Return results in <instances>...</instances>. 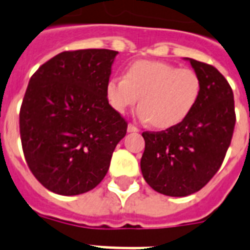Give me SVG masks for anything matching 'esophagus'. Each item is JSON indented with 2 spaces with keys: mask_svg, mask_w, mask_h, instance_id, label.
<instances>
[{
  "mask_svg": "<svg viewBox=\"0 0 250 250\" xmlns=\"http://www.w3.org/2000/svg\"><path fill=\"white\" fill-rule=\"evenodd\" d=\"M127 131H128V132H139V128H137L136 125H133L129 123L128 127H127Z\"/></svg>",
  "mask_w": 250,
  "mask_h": 250,
  "instance_id": "esophagus-1",
  "label": "esophagus"
}]
</instances>
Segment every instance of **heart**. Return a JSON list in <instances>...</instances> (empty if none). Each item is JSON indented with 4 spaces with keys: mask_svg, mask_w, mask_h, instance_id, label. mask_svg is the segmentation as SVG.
Segmentation results:
<instances>
[{
    "mask_svg": "<svg viewBox=\"0 0 250 250\" xmlns=\"http://www.w3.org/2000/svg\"><path fill=\"white\" fill-rule=\"evenodd\" d=\"M105 93L118 113H125L139 100L137 117L150 122L154 128L167 129L180 125L193 111L201 94V79L190 68L141 60L125 68V79H109Z\"/></svg>",
    "mask_w": 250,
    "mask_h": 250,
    "instance_id": "1",
    "label": "heart"
}]
</instances>
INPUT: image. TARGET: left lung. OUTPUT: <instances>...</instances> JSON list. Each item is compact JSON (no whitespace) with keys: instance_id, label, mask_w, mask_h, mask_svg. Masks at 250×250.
Listing matches in <instances>:
<instances>
[{"instance_id":"obj_1","label":"left lung","mask_w":250,"mask_h":250,"mask_svg":"<svg viewBox=\"0 0 250 250\" xmlns=\"http://www.w3.org/2000/svg\"><path fill=\"white\" fill-rule=\"evenodd\" d=\"M187 60L201 79L197 105L180 125L143 132V176L153 189L171 197L197 192L217 174L236 122L232 89L225 76L211 64Z\"/></svg>"}]
</instances>
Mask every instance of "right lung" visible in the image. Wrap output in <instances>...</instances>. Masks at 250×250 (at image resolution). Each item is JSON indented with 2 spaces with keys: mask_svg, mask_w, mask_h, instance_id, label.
I'll use <instances>...</instances> for the list:
<instances>
[{
  "mask_svg": "<svg viewBox=\"0 0 250 250\" xmlns=\"http://www.w3.org/2000/svg\"><path fill=\"white\" fill-rule=\"evenodd\" d=\"M118 52H62L31 76L19 113L24 158L35 178L62 196L85 193L109 170L127 122L105 88Z\"/></svg>",
  "mask_w": 250,
  "mask_h": 250,
  "instance_id": "obj_1",
  "label": "right lung"
}]
</instances>
